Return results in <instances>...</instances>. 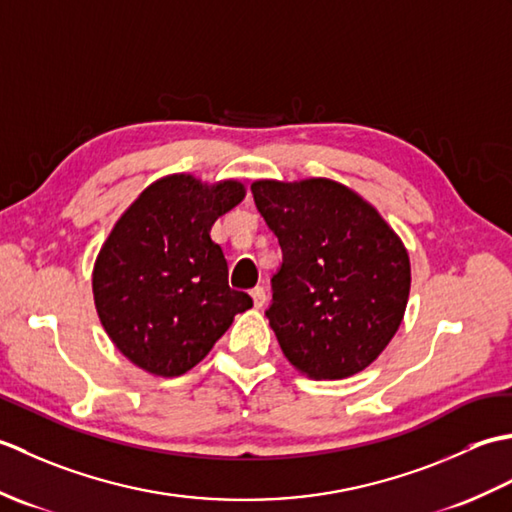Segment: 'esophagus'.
<instances>
[{"label":"esophagus","instance_id":"1","mask_svg":"<svg viewBox=\"0 0 512 512\" xmlns=\"http://www.w3.org/2000/svg\"><path fill=\"white\" fill-rule=\"evenodd\" d=\"M250 297H253L255 308H262L264 303H266V290L262 286H257V288L250 290Z\"/></svg>","mask_w":512,"mask_h":512}]
</instances>
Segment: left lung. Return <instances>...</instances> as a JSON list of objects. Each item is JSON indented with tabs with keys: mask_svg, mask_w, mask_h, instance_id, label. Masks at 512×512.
Returning a JSON list of instances; mask_svg holds the SVG:
<instances>
[{
	"mask_svg": "<svg viewBox=\"0 0 512 512\" xmlns=\"http://www.w3.org/2000/svg\"><path fill=\"white\" fill-rule=\"evenodd\" d=\"M250 191L284 257L266 310L281 350L317 380L363 372L405 314V246L374 206L339 182L259 180Z\"/></svg>",
	"mask_w": 512,
	"mask_h": 512,
	"instance_id": "obj_1",
	"label": "left lung"
}]
</instances>
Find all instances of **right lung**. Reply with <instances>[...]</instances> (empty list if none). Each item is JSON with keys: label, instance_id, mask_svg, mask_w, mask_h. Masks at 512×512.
I'll return each mask as SVG.
<instances>
[{"label": "right lung", "instance_id": "right-lung-1", "mask_svg": "<svg viewBox=\"0 0 512 512\" xmlns=\"http://www.w3.org/2000/svg\"><path fill=\"white\" fill-rule=\"evenodd\" d=\"M226 180L193 176L151 184L105 239L94 264L96 312L114 345L156 376H180L211 352L237 312L253 306L228 286V264L211 226L244 200Z\"/></svg>", "mask_w": 512, "mask_h": 512}]
</instances>
